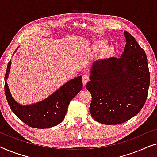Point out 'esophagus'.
I'll use <instances>...</instances> for the list:
<instances>
[{"mask_svg": "<svg viewBox=\"0 0 157 157\" xmlns=\"http://www.w3.org/2000/svg\"><path fill=\"white\" fill-rule=\"evenodd\" d=\"M89 75L88 74H85L82 76V81H83V84L86 85L88 81H89Z\"/></svg>", "mask_w": 157, "mask_h": 157, "instance_id": "esophagus-1", "label": "esophagus"}]
</instances>
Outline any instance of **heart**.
<instances>
[{"label": "heart", "instance_id": "heart-1", "mask_svg": "<svg viewBox=\"0 0 157 157\" xmlns=\"http://www.w3.org/2000/svg\"><path fill=\"white\" fill-rule=\"evenodd\" d=\"M106 44V40L103 39H99V40H96L95 43H94V46H95L96 48H102V47H104ZM111 51H112V47H107L106 48L107 52H110Z\"/></svg>", "mask_w": 157, "mask_h": 157}]
</instances>
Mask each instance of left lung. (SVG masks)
Returning a JSON list of instances; mask_svg holds the SVG:
<instances>
[{"instance_id": "1", "label": "left lung", "mask_w": 157, "mask_h": 157, "mask_svg": "<svg viewBox=\"0 0 157 157\" xmlns=\"http://www.w3.org/2000/svg\"><path fill=\"white\" fill-rule=\"evenodd\" d=\"M121 56L94 62L86 89L91 94L90 113L96 121L116 125L136 116L148 96L150 73L147 57L135 38L124 31Z\"/></svg>"}]
</instances>
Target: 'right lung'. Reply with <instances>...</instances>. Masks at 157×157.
<instances>
[{
	"instance_id": "add662e5",
	"label": "right lung",
	"mask_w": 157,
	"mask_h": 157,
	"mask_svg": "<svg viewBox=\"0 0 157 157\" xmlns=\"http://www.w3.org/2000/svg\"><path fill=\"white\" fill-rule=\"evenodd\" d=\"M10 65L11 61L8 62L5 74V94L13 112L26 125L33 128H51L61 123L65 118L70 101L83 89L81 76L68 81L41 101L22 106L12 97L6 82Z\"/></svg>"
}]
</instances>
